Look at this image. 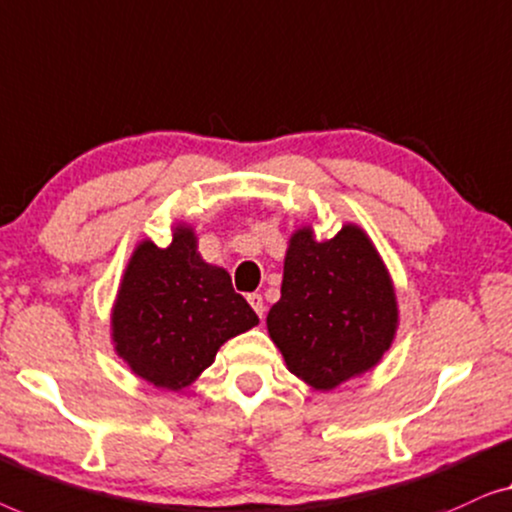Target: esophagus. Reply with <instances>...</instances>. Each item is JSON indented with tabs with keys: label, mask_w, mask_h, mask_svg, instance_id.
<instances>
[{
	"label": "esophagus",
	"mask_w": 512,
	"mask_h": 512,
	"mask_svg": "<svg viewBox=\"0 0 512 512\" xmlns=\"http://www.w3.org/2000/svg\"><path fill=\"white\" fill-rule=\"evenodd\" d=\"M248 304L253 306V311L259 315V318H264V299H262V294H257V292L248 294Z\"/></svg>",
	"instance_id": "1"
}]
</instances>
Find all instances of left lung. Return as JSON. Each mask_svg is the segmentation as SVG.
Returning <instances> with one entry per match:
<instances>
[{"mask_svg": "<svg viewBox=\"0 0 512 512\" xmlns=\"http://www.w3.org/2000/svg\"><path fill=\"white\" fill-rule=\"evenodd\" d=\"M399 306L390 271L362 227L318 241L313 227L290 236L280 299L266 315L287 369L329 392L376 366L394 341Z\"/></svg>", "mask_w": 512, "mask_h": 512, "instance_id": "1", "label": "left lung"}]
</instances>
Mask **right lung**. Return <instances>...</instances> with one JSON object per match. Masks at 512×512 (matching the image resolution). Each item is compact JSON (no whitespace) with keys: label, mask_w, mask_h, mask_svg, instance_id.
<instances>
[{"label":"right lung","mask_w":512,"mask_h":512,"mask_svg":"<svg viewBox=\"0 0 512 512\" xmlns=\"http://www.w3.org/2000/svg\"><path fill=\"white\" fill-rule=\"evenodd\" d=\"M257 322L229 273L204 262L194 229L178 222L167 248L148 239L134 248L111 311V338L134 376L178 392L213 364L222 343Z\"/></svg>","instance_id":"obj_1"}]
</instances>
